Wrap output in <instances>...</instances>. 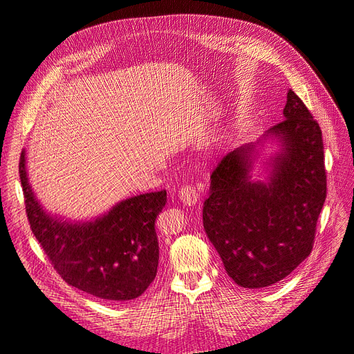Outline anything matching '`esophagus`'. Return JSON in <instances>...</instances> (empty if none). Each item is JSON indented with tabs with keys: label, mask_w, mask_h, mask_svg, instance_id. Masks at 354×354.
I'll return each mask as SVG.
<instances>
[{
	"label": "esophagus",
	"mask_w": 354,
	"mask_h": 354,
	"mask_svg": "<svg viewBox=\"0 0 354 354\" xmlns=\"http://www.w3.org/2000/svg\"><path fill=\"white\" fill-rule=\"evenodd\" d=\"M178 198L185 205H195L199 201V192L194 185H183L178 190Z\"/></svg>",
	"instance_id": "34e87169"
}]
</instances>
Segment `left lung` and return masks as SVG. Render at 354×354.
Wrapping results in <instances>:
<instances>
[{
  "instance_id": "left-lung-1",
  "label": "left lung",
  "mask_w": 354,
  "mask_h": 354,
  "mask_svg": "<svg viewBox=\"0 0 354 354\" xmlns=\"http://www.w3.org/2000/svg\"><path fill=\"white\" fill-rule=\"evenodd\" d=\"M272 137L281 151L267 181L251 180L255 145L224 156L211 174L203 229L239 286L257 289L282 281L312 252L326 198L324 140L303 100L289 90Z\"/></svg>"
}]
</instances>
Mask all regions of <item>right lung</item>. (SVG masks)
I'll return each instance as SVG.
<instances>
[{
	"label": "right lung",
	"mask_w": 354,
	"mask_h": 354,
	"mask_svg": "<svg viewBox=\"0 0 354 354\" xmlns=\"http://www.w3.org/2000/svg\"><path fill=\"white\" fill-rule=\"evenodd\" d=\"M19 174L32 233L63 281L109 301H128L146 291L158 270L155 221L165 207V190L128 198L102 217L72 223L41 207L29 185L25 151Z\"/></svg>",
	"instance_id": "1"
}]
</instances>
